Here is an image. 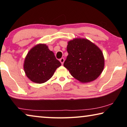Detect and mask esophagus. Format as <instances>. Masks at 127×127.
<instances>
[{"instance_id": "1", "label": "esophagus", "mask_w": 127, "mask_h": 127, "mask_svg": "<svg viewBox=\"0 0 127 127\" xmlns=\"http://www.w3.org/2000/svg\"><path fill=\"white\" fill-rule=\"evenodd\" d=\"M59 61H60V62H61L62 64H63L64 62V59L63 58H61L59 60Z\"/></svg>"}]
</instances>
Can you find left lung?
Returning <instances> with one entry per match:
<instances>
[{
    "mask_svg": "<svg viewBox=\"0 0 127 127\" xmlns=\"http://www.w3.org/2000/svg\"><path fill=\"white\" fill-rule=\"evenodd\" d=\"M68 55L64 66L82 83L90 82L101 74L105 65L102 51L86 38H76L68 42Z\"/></svg>",
    "mask_w": 127,
    "mask_h": 127,
    "instance_id": "1",
    "label": "left lung"
}]
</instances>
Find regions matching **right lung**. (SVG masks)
Returning a JSON list of instances; mask_svg holds the SVG:
<instances>
[{
  "instance_id": "right-lung-1",
  "label": "right lung",
  "mask_w": 127,
  "mask_h": 127,
  "mask_svg": "<svg viewBox=\"0 0 127 127\" xmlns=\"http://www.w3.org/2000/svg\"><path fill=\"white\" fill-rule=\"evenodd\" d=\"M61 63L45 44L33 46L25 58L23 68L26 76L36 83H43L53 76Z\"/></svg>"
}]
</instances>
